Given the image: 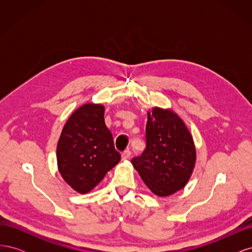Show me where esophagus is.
<instances>
[{
	"label": "esophagus",
	"instance_id": "34e87169",
	"mask_svg": "<svg viewBox=\"0 0 252 252\" xmlns=\"http://www.w3.org/2000/svg\"><path fill=\"white\" fill-rule=\"evenodd\" d=\"M131 157V152H130V150H125V151H123L122 152V159H128L129 158Z\"/></svg>",
	"mask_w": 252,
	"mask_h": 252
}]
</instances>
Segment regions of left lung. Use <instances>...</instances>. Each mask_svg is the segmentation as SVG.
<instances>
[{"instance_id":"8db88e82","label":"left lung","mask_w":252,"mask_h":252,"mask_svg":"<svg viewBox=\"0 0 252 252\" xmlns=\"http://www.w3.org/2000/svg\"><path fill=\"white\" fill-rule=\"evenodd\" d=\"M145 132L146 148L131 163L152 192L170 195L184 187L192 173V136L179 116L158 107L148 112Z\"/></svg>"}]
</instances>
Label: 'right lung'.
<instances>
[{
  "label": "right lung",
  "mask_w": 252,
  "mask_h": 252,
  "mask_svg": "<svg viewBox=\"0 0 252 252\" xmlns=\"http://www.w3.org/2000/svg\"><path fill=\"white\" fill-rule=\"evenodd\" d=\"M104 111L103 105H83L68 119L58 142L60 173L80 193L89 192L121 159Z\"/></svg>",
  "instance_id": "right-lung-1"
}]
</instances>
